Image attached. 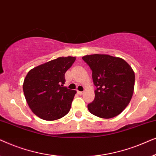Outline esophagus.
Listing matches in <instances>:
<instances>
[{
    "mask_svg": "<svg viewBox=\"0 0 156 156\" xmlns=\"http://www.w3.org/2000/svg\"><path fill=\"white\" fill-rule=\"evenodd\" d=\"M77 93L79 94L82 95V94H84V91H77Z\"/></svg>",
    "mask_w": 156,
    "mask_h": 156,
    "instance_id": "esophagus-1",
    "label": "esophagus"
}]
</instances>
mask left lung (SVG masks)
<instances>
[{"instance_id":"1","label":"left lung","mask_w":156,"mask_h":156,"mask_svg":"<svg viewBox=\"0 0 156 156\" xmlns=\"http://www.w3.org/2000/svg\"><path fill=\"white\" fill-rule=\"evenodd\" d=\"M92 70L94 100L89 104V112L101 119L120 114L131 101L135 74L124 59L109 55L94 54L82 57Z\"/></svg>"}]
</instances>
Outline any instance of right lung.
Wrapping results in <instances>:
<instances>
[{"label": "right lung", "instance_id": "obj_1", "mask_svg": "<svg viewBox=\"0 0 156 156\" xmlns=\"http://www.w3.org/2000/svg\"><path fill=\"white\" fill-rule=\"evenodd\" d=\"M76 57H60L34 67L23 84L26 101L34 114L45 121H55L69 113L75 90L64 87L65 74Z\"/></svg>", "mask_w": 156, "mask_h": 156}]
</instances>
